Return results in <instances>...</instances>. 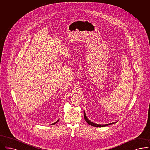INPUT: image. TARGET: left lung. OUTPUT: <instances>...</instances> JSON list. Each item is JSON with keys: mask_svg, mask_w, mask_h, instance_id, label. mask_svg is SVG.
<instances>
[{"mask_svg": "<svg viewBox=\"0 0 150 150\" xmlns=\"http://www.w3.org/2000/svg\"><path fill=\"white\" fill-rule=\"evenodd\" d=\"M84 117L85 121L87 122L89 125L92 126H94V127H105V126H107L110 125H112V124L113 123H111L106 124V125H98V124H96V123H93V122H91V121L89 120L88 119V118L86 116V114H85V112H84Z\"/></svg>", "mask_w": 150, "mask_h": 150, "instance_id": "1", "label": "left lung"}]
</instances>
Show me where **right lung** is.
<instances>
[{"label": "right lung", "instance_id": "1", "mask_svg": "<svg viewBox=\"0 0 150 150\" xmlns=\"http://www.w3.org/2000/svg\"><path fill=\"white\" fill-rule=\"evenodd\" d=\"M58 121H59V120H58L57 122H56V123H54L53 125H54V124H56V123H57V122H58Z\"/></svg>", "mask_w": 150, "mask_h": 150}]
</instances>
